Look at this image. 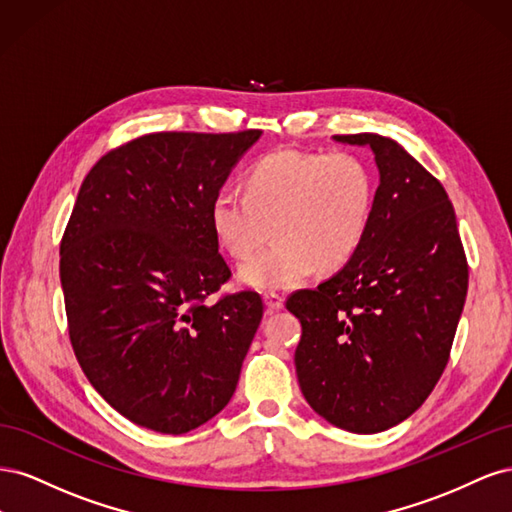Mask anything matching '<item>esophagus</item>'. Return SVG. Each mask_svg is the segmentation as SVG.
<instances>
[{
  "label": "esophagus",
  "instance_id": "obj_1",
  "mask_svg": "<svg viewBox=\"0 0 512 512\" xmlns=\"http://www.w3.org/2000/svg\"><path fill=\"white\" fill-rule=\"evenodd\" d=\"M265 305H267V309H271V312H277V309L284 307V297L280 292H267L265 294Z\"/></svg>",
  "mask_w": 512,
  "mask_h": 512
}]
</instances>
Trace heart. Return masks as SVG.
I'll use <instances>...</instances> for the list:
<instances>
[{"label":"heart","mask_w":512,"mask_h":512,"mask_svg":"<svg viewBox=\"0 0 512 512\" xmlns=\"http://www.w3.org/2000/svg\"><path fill=\"white\" fill-rule=\"evenodd\" d=\"M374 207L369 166L348 151L280 149L245 175V194L222 188L209 220L222 250L250 256L273 232V243L245 260L239 280L256 290L303 284L316 269L335 271L359 250Z\"/></svg>","instance_id":"b5f03b06"}]
</instances>
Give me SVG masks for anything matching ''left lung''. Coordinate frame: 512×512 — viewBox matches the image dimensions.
<instances>
[{"label": "left lung", "mask_w": 512, "mask_h": 512, "mask_svg": "<svg viewBox=\"0 0 512 512\" xmlns=\"http://www.w3.org/2000/svg\"><path fill=\"white\" fill-rule=\"evenodd\" d=\"M367 145L380 185L365 239L348 265L286 299L301 320L299 386L322 418L378 433L416 412L451 356L468 292V260L442 183L393 138L339 134Z\"/></svg>", "instance_id": "8db88e82"}]
</instances>
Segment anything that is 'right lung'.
Segmentation results:
<instances>
[{
    "mask_svg": "<svg viewBox=\"0 0 512 512\" xmlns=\"http://www.w3.org/2000/svg\"><path fill=\"white\" fill-rule=\"evenodd\" d=\"M260 130L153 132L85 177L59 245L68 333L91 386L128 421L188 433L237 389L258 324L254 290L220 294L230 267L209 209Z\"/></svg>",
    "mask_w": 512,
    "mask_h": 512,
    "instance_id": "obj_1",
    "label": "right lung"
}]
</instances>
